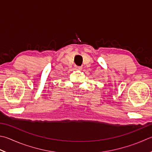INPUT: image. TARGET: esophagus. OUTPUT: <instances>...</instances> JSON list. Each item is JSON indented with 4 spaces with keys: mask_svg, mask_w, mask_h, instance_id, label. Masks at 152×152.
Wrapping results in <instances>:
<instances>
[{
    "mask_svg": "<svg viewBox=\"0 0 152 152\" xmlns=\"http://www.w3.org/2000/svg\"><path fill=\"white\" fill-rule=\"evenodd\" d=\"M75 67L76 69H79V70L82 69V67L81 66H77V65H75Z\"/></svg>",
    "mask_w": 152,
    "mask_h": 152,
    "instance_id": "esophagus-1",
    "label": "esophagus"
}]
</instances>
